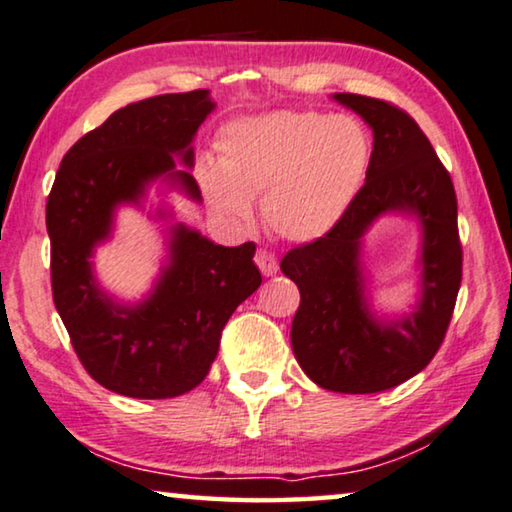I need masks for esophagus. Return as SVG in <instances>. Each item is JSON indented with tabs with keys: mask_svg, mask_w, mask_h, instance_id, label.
Wrapping results in <instances>:
<instances>
[{
	"mask_svg": "<svg viewBox=\"0 0 512 512\" xmlns=\"http://www.w3.org/2000/svg\"><path fill=\"white\" fill-rule=\"evenodd\" d=\"M254 261H256L258 268H261V272L265 274V277H272V274L279 270L277 256H274L272 251H268V249H258L256 256H254Z\"/></svg>",
	"mask_w": 512,
	"mask_h": 512,
	"instance_id": "1",
	"label": "esophagus"
}]
</instances>
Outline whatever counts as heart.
<instances>
[{"label":"heart","mask_w":512,"mask_h":512,"mask_svg":"<svg viewBox=\"0 0 512 512\" xmlns=\"http://www.w3.org/2000/svg\"><path fill=\"white\" fill-rule=\"evenodd\" d=\"M219 168L205 164L201 184L214 210L244 224L249 198L281 238L311 242L330 233L365 184L372 138L351 115L279 110L244 117L221 133Z\"/></svg>","instance_id":"obj_1"}]
</instances>
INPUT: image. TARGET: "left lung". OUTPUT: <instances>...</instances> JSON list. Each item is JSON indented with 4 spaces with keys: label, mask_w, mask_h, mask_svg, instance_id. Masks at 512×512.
Instances as JSON below:
<instances>
[{
    "label": "left lung",
    "mask_w": 512,
    "mask_h": 512,
    "mask_svg": "<svg viewBox=\"0 0 512 512\" xmlns=\"http://www.w3.org/2000/svg\"><path fill=\"white\" fill-rule=\"evenodd\" d=\"M374 133L365 184L342 221L281 258L300 288L291 325L295 360L332 392L367 395L409 381L429 365L446 337L462 284L457 198L432 143L404 110L360 94H332ZM385 213L419 221V302L411 315L379 317L368 302L361 244Z\"/></svg>",
    "instance_id": "8db88e82"
}]
</instances>
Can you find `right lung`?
I'll return each mask as SVG.
<instances>
[{
	"label": "right lung",
	"mask_w": 512,
	"mask_h": 512,
	"mask_svg": "<svg viewBox=\"0 0 512 512\" xmlns=\"http://www.w3.org/2000/svg\"><path fill=\"white\" fill-rule=\"evenodd\" d=\"M214 106L207 90L129 103L85 133L55 175L46 205L53 300L87 374L117 395L168 399L194 390L228 318L263 281L254 242L221 247L173 224L166 205L152 217L170 221L168 256L143 300H117L94 274V251L113 238L117 210L143 207L154 182L203 201L191 143Z\"/></svg>",
	"instance_id": "1"
}]
</instances>
